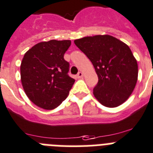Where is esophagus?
<instances>
[{
	"label": "esophagus",
	"mask_w": 153,
	"mask_h": 153,
	"mask_svg": "<svg viewBox=\"0 0 153 153\" xmlns=\"http://www.w3.org/2000/svg\"><path fill=\"white\" fill-rule=\"evenodd\" d=\"M77 78H78V79H80V78H82L83 77V73L82 72H79L78 73V74H77Z\"/></svg>",
	"instance_id": "34e87169"
}]
</instances>
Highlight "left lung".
Instances as JSON below:
<instances>
[{
  "instance_id": "left-lung-1",
  "label": "left lung",
  "mask_w": 153,
  "mask_h": 153,
  "mask_svg": "<svg viewBox=\"0 0 153 153\" xmlns=\"http://www.w3.org/2000/svg\"><path fill=\"white\" fill-rule=\"evenodd\" d=\"M98 75L93 95L106 107H117L129 98L138 80V64L128 45L112 36L97 35L75 39Z\"/></svg>"
}]
</instances>
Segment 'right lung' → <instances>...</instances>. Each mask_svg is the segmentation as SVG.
<instances>
[{
    "instance_id": "right-lung-1",
    "label": "right lung",
    "mask_w": 153,
    "mask_h": 153,
    "mask_svg": "<svg viewBox=\"0 0 153 153\" xmlns=\"http://www.w3.org/2000/svg\"><path fill=\"white\" fill-rule=\"evenodd\" d=\"M71 40L41 42L24 55L21 81L26 96L37 106L53 110L68 97L74 82L68 73L69 63L64 55Z\"/></svg>"
}]
</instances>
